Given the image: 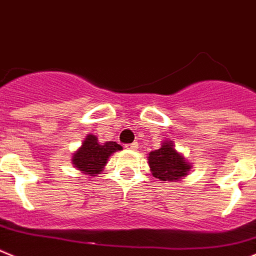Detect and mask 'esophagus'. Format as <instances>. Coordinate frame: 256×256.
<instances>
[{
	"label": "esophagus",
	"instance_id": "34e87169",
	"mask_svg": "<svg viewBox=\"0 0 256 256\" xmlns=\"http://www.w3.org/2000/svg\"><path fill=\"white\" fill-rule=\"evenodd\" d=\"M126 149H130V150H136L138 149V142H132V144H126Z\"/></svg>",
	"mask_w": 256,
	"mask_h": 256
}]
</instances>
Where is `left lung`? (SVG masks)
I'll return each mask as SVG.
<instances>
[{"label": "left lung", "instance_id": "8db88e82", "mask_svg": "<svg viewBox=\"0 0 256 256\" xmlns=\"http://www.w3.org/2000/svg\"><path fill=\"white\" fill-rule=\"evenodd\" d=\"M150 172L156 178L167 182H176L185 178L191 171V163L182 153L174 149L172 140H163L160 149L148 154Z\"/></svg>", "mask_w": 256, "mask_h": 256}]
</instances>
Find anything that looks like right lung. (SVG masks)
<instances>
[{"label": "right lung", "instance_id": "1", "mask_svg": "<svg viewBox=\"0 0 256 256\" xmlns=\"http://www.w3.org/2000/svg\"><path fill=\"white\" fill-rule=\"evenodd\" d=\"M118 150H122V146L116 142H100L96 135L88 134L82 146L72 153L71 162L78 171L94 177L103 171L111 154Z\"/></svg>", "mask_w": 256, "mask_h": 256}]
</instances>
